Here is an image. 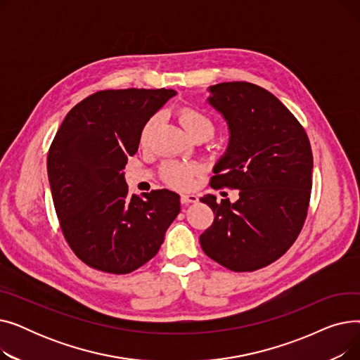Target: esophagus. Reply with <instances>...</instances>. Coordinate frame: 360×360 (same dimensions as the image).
I'll use <instances>...</instances> for the list:
<instances>
[{"instance_id": "1", "label": "esophagus", "mask_w": 360, "mask_h": 360, "mask_svg": "<svg viewBox=\"0 0 360 360\" xmlns=\"http://www.w3.org/2000/svg\"><path fill=\"white\" fill-rule=\"evenodd\" d=\"M198 197L195 194H182L181 195V202L182 204H191V202H197Z\"/></svg>"}]
</instances>
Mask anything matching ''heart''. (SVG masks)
<instances>
[{
	"mask_svg": "<svg viewBox=\"0 0 360 360\" xmlns=\"http://www.w3.org/2000/svg\"><path fill=\"white\" fill-rule=\"evenodd\" d=\"M178 121L190 137H202L205 140H209L214 136L216 132L214 120L202 109H198L194 106H185L179 109ZM158 124H159V115L150 117L146 121L140 132L141 146H147L150 143L151 137H153L155 131L158 128ZM163 174L169 184H172L176 188H186L191 185L197 174V166L181 163V162H169L163 167Z\"/></svg>",
	"mask_w": 360,
	"mask_h": 360,
	"instance_id": "1",
	"label": "heart"
}]
</instances>
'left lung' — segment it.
Here are the masks:
<instances>
[{
	"instance_id": "left-lung-1",
	"label": "left lung",
	"mask_w": 360,
	"mask_h": 360,
	"mask_svg": "<svg viewBox=\"0 0 360 360\" xmlns=\"http://www.w3.org/2000/svg\"><path fill=\"white\" fill-rule=\"evenodd\" d=\"M209 103L228 121L231 140L210 185L239 190V200L200 198L214 213L201 248L236 273L255 271L285 254L308 214L312 150L304 127L274 94L247 82L210 87Z\"/></svg>"
}]
</instances>
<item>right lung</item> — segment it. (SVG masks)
<instances>
[{
    "label": "right lung",
    "instance_id": "1",
    "mask_svg": "<svg viewBox=\"0 0 360 360\" xmlns=\"http://www.w3.org/2000/svg\"><path fill=\"white\" fill-rule=\"evenodd\" d=\"M166 89L101 90L75 105L52 140L48 178L63 235L89 267L128 274L153 258L178 216L179 195L128 194V158L146 121L175 96Z\"/></svg>",
    "mask_w": 360,
    "mask_h": 360
}]
</instances>
